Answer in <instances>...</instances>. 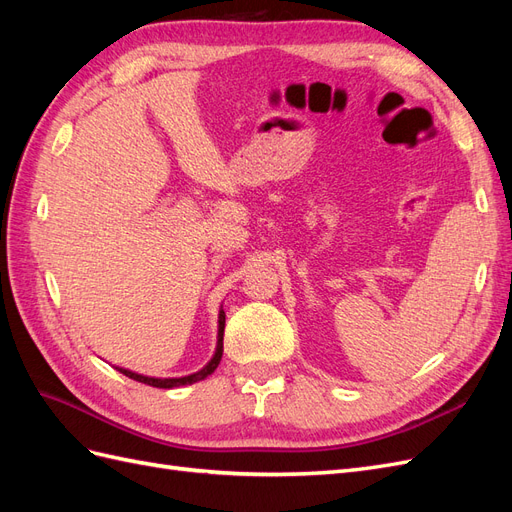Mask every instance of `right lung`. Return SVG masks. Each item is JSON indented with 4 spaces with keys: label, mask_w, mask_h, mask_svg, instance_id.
I'll return each mask as SVG.
<instances>
[{
    "label": "right lung",
    "mask_w": 512,
    "mask_h": 512,
    "mask_svg": "<svg viewBox=\"0 0 512 512\" xmlns=\"http://www.w3.org/2000/svg\"><path fill=\"white\" fill-rule=\"evenodd\" d=\"M224 322H226V314L224 309L220 312V331H218V350H215V356L211 359V363L207 367H203L200 371H196V374L192 376H185V378H147V376H141V374H134V371H128V369H119L123 376H128L136 382H143V384H149V386H156V389H175V386H185V384H192V382H198V380H205L209 374H213L215 367L220 365L222 361V352H224Z\"/></svg>",
    "instance_id": "obj_1"
}]
</instances>
